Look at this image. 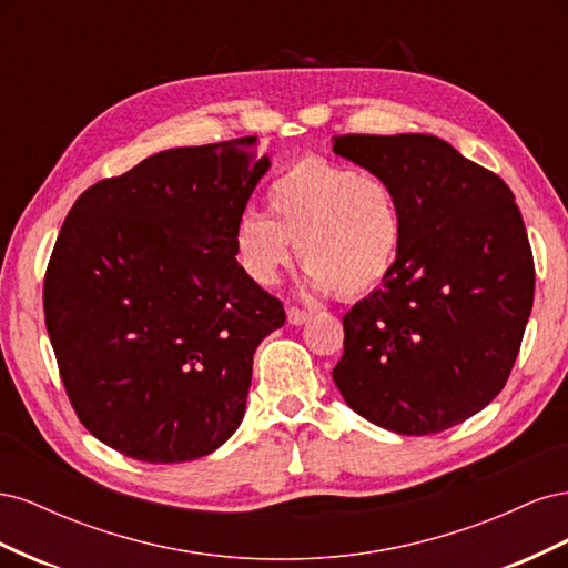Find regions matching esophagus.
<instances>
[{"instance_id":"esophagus-1","label":"esophagus","mask_w":568,"mask_h":568,"mask_svg":"<svg viewBox=\"0 0 568 568\" xmlns=\"http://www.w3.org/2000/svg\"><path fill=\"white\" fill-rule=\"evenodd\" d=\"M311 317H313V313L301 311V307H288V311H286V320H288V324H296V326L305 324V322L311 320Z\"/></svg>"}]
</instances>
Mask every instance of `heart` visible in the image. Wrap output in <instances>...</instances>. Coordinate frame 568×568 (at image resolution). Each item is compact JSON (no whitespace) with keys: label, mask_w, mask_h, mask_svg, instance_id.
Listing matches in <instances>:
<instances>
[{"label":"heart","mask_w":568,"mask_h":568,"mask_svg":"<svg viewBox=\"0 0 568 568\" xmlns=\"http://www.w3.org/2000/svg\"><path fill=\"white\" fill-rule=\"evenodd\" d=\"M267 213L246 211L236 222V261L257 286L277 284L294 257L320 294L359 298L382 286L403 244V215L386 180L307 156L267 189Z\"/></svg>","instance_id":"b5f03b06"}]
</instances>
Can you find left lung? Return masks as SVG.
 Returning a JSON list of instances; mask_svg holds the SVG:
<instances>
[{
    "mask_svg": "<svg viewBox=\"0 0 568 568\" xmlns=\"http://www.w3.org/2000/svg\"><path fill=\"white\" fill-rule=\"evenodd\" d=\"M334 153L393 189L403 244L384 286L343 315L332 376L359 417L428 436L509 379L536 267L511 189L434 134H341Z\"/></svg>",
    "mask_w": 568,
    "mask_h": 568,
    "instance_id": "obj_1",
    "label": "left lung"
}]
</instances>
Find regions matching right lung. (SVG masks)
Wrapping results in <instances>:
<instances>
[{
	"instance_id": "1",
	"label": "right lung",
	"mask_w": 568,
	"mask_h": 568,
	"mask_svg": "<svg viewBox=\"0 0 568 568\" xmlns=\"http://www.w3.org/2000/svg\"><path fill=\"white\" fill-rule=\"evenodd\" d=\"M257 136L168 149L82 192L44 274V322L78 419L149 464L211 455L244 419L253 353L286 320L236 263L270 159Z\"/></svg>"
}]
</instances>
